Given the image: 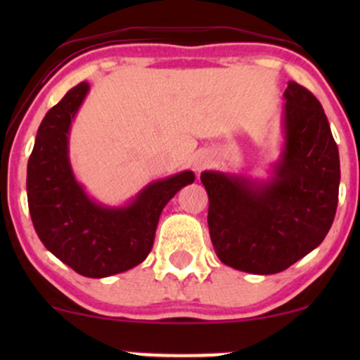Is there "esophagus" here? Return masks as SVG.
<instances>
[{"instance_id":"obj_1","label":"esophagus","mask_w":360,"mask_h":360,"mask_svg":"<svg viewBox=\"0 0 360 360\" xmlns=\"http://www.w3.org/2000/svg\"><path fill=\"white\" fill-rule=\"evenodd\" d=\"M208 162H210V159L206 155H198L196 159H194V169H196V171H203V169L208 166Z\"/></svg>"}]
</instances>
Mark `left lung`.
<instances>
[{"label": "left lung", "mask_w": 360, "mask_h": 360, "mask_svg": "<svg viewBox=\"0 0 360 360\" xmlns=\"http://www.w3.org/2000/svg\"><path fill=\"white\" fill-rule=\"evenodd\" d=\"M284 100V148L269 179L201 174L214 252L250 274H276L298 262L323 242L337 212L340 159L325 111L295 81Z\"/></svg>", "instance_id": "1"}]
</instances>
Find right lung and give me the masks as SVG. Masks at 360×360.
<instances>
[{"label":"right lung","instance_id":"add662e5","mask_svg":"<svg viewBox=\"0 0 360 360\" xmlns=\"http://www.w3.org/2000/svg\"><path fill=\"white\" fill-rule=\"evenodd\" d=\"M89 91L74 86L45 115L27 167L28 210L45 249L86 278H108L143 262L171 198L191 184V171L154 181L131 203L110 208L93 201L72 174L69 128Z\"/></svg>","mask_w":360,"mask_h":360}]
</instances>
